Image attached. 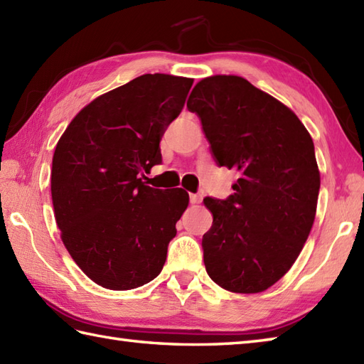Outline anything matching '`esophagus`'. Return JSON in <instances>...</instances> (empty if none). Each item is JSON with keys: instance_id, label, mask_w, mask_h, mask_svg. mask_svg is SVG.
<instances>
[{"instance_id": "1", "label": "esophagus", "mask_w": 364, "mask_h": 364, "mask_svg": "<svg viewBox=\"0 0 364 364\" xmlns=\"http://www.w3.org/2000/svg\"><path fill=\"white\" fill-rule=\"evenodd\" d=\"M189 200H191L192 205H197V203L202 202V196H200V194H191Z\"/></svg>"}]
</instances>
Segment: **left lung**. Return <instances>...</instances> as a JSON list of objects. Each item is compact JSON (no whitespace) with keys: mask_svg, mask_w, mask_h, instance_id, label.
Returning a JSON list of instances; mask_svg holds the SVG:
<instances>
[{"mask_svg":"<svg viewBox=\"0 0 364 364\" xmlns=\"http://www.w3.org/2000/svg\"><path fill=\"white\" fill-rule=\"evenodd\" d=\"M188 109L218 166L239 172L228 198L203 200L213 214L202 239L206 272L231 292L266 291L291 269L313 227L321 188L313 139L289 107L241 76L197 82Z\"/></svg>","mask_w":364,"mask_h":364,"instance_id":"obj_1","label":"left lung"}]
</instances>
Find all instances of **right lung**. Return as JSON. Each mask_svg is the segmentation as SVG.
<instances>
[{
  "instance_id": "1",
  "label": "right lung",
  "mask_w": 364,
  "mask_h": 364,
  "mask_svg": "<svg viewBox=\"0 0 364 364\" xmlns=\"http://www.w3.org/2000/svg\"><path fill=\"white\" fill-rule=\"evenodd\" d=\"M194 80L142 75L95 98L53 156L51 198L65 249L92 282L127 291L156 278L188 208V192L142 181Z\"/></svg>"
}]
</instances>
